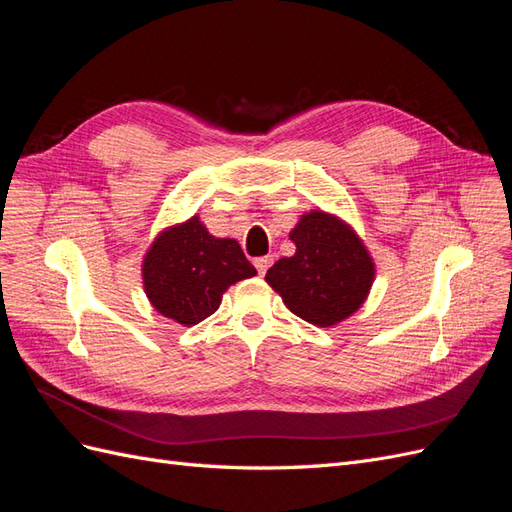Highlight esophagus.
I'll return each mask as SVG.
<instances>
[{
  "instance_id": "1",
  "label": "esophagus",
  "mask_w": 512,
  "mask_h": 512,
  "mask_svg": "<svg viewBox=\"0 0 512 512\" xmlns=\"http://www.w3.org/2000/svg\"><path fill=\"white\" fill-rule=\"evenodd\" d=\"M254 265H256V269H258L260 275H265L267 269L273 265V256H260V258L254 260Z\"/></svg>"
}]
</instances>
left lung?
Instances as JSON below:
<instances>
[{
  "instance_id": "8db88e82",
  "label": "left lung",
  "mask_w": 512,
  "mask_h": 512,
  "mask_svg": "<svg viewBox=\"0 0 512 512\" xmlns=\"http://www.w3.org/2000/svg\"><path fill=\"white\" fill-rule=\"evenodd\" d=\"M297 252L267 271L286 307L316 327H333L359 309L376 277L374 258L354 228L314 209L290 230Z\"/></svg>"
}]
</instances>
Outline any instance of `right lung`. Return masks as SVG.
Here are the masks:
<instances>
[{"label":"right lung","instance_id":"1","mask_svg":"<svg viewBox=\"0 0 512 512\" xmlns=\"http://www.w3.org/2000/svg\"><path fill=\"white\" fill-rule=\"evenodd\" d=\"M254 275L241 245L209 235L198 215L164 228L143 258L147 299L156 312L183 327L218 312L222 294Z\"/></svg>","mask_w":512,"mask_h":512}]
</instances>
